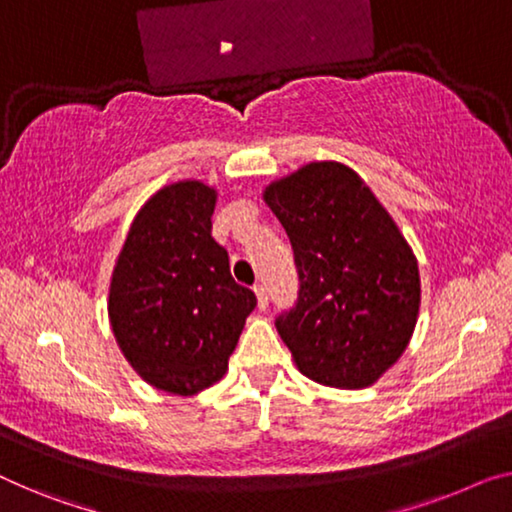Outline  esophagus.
<instances>
[{
  "label": "esophagus",
  "instance_id": "1",
  "mask_svg": "<svg viewBox=\"0 0 512 512\" xmlns=\"http://www.w3.org/2000/svg\"><path fill=\"white\" fill-rule=\"evenodd\" d=\"M255 294H257V305L264 310L266 305H269V292H266V285H262V282H257Z\"/></svg>",
  "mask_w": 512,
  "mask_h": 512
}]
</instances>
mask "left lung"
I'll list each match as a JSON object with an SVG mask.
<instances>
[{"instance_id": "obj_1", "label": "left lung", "mask_w": 512, "mask_h": 512, "mask_svg": "<svg viewBox=\"0 0 512 512\" xmlns=\"http://www.w3.org/2000/svg\"><path fill=\"white\" fill-rule=\"evenodd\" d=\"M285 227L299 294L276 317L305 377L365 388L398 361L414 333L421 280L393 218L354 170L310 163L266 188Z\"/></svg>"}]
</instances>
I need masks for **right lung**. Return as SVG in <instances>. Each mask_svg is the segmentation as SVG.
<instances>
[{
    "label": "right lung",
    "instance_id": "obj_1",
    "mask_svg": "<svg viewBox=\"0 0 512 512\" xmlns=\"http://www.w3.org/2000/svg\"><path fill=\"white\" fill-rule=\"evenodd\" d=\"M216 190L172 183L137 213L110 285V324L144 381L195 395L225 375L253 289L230 273L227 250L211 236Z\"/></svg>",
    "mask_w": 512,
    "mask_h": 512
}]
</instances>
